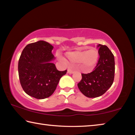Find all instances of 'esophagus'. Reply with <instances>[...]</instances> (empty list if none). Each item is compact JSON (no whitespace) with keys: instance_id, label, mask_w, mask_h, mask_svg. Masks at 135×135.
Returning <instances> with one entry per match:
<instances>
[{"instance_id":"esophagus-1","label":"esophagus","mask_w":135,"mask_h":135,"mask_svg":"<svg viewBox=\"0 0 135 135\" xmlns=\"http://www.w3.org/2000/svg\"><path fill=\"white\" fill-rule=\"evenodd\" d=\"M74 73V71L73 70H72L71 69H70V68H68V70H67V73L68 74H73V73Z\"/></svg>"}]
</instances>
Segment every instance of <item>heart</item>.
I'll list each match as a JSON object with an SVG mask.
<instances>
[{"label":"heart","mask_w":135,"mask_h":135,"mask_svg":"<svg viewBox=\"0 0 135 135\" xmlns=\"http://www.w3.org/2000/svg\"><path fill=\"white\" fill-rule=\"evenodd\" d=\"M68 59L73 62L80 61L83 64L84 70L92 69L97 64L99 59V52L95 47H91L88 50H80L73 52H68L65 54ZM87 68L85 69V68Z\"/></svg>","instance_id":"heart-1"}]
</instances>
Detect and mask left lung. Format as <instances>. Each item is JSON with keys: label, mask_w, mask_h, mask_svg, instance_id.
Segmentation results:
<instances>
[{"label": "left lung", "mask_w": 135, "mask_h": 135, "mask_svg": "<svg viewBox=\"0 0 135 135\" xmlns=\"http://www.w3.org/2000/svg\"><path fill=\"white\" fill-rule=\"evenodd\" d=\"M99 58L95 70L88 74H81V80L77 84L83 94L88 98L100 97L113 83L115 73L114 56L107 46L99 44Z\"/></svg>", "instance_id": "8db88e82"}]
</instances>
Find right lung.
<instances>
[{
    "label": "right lung",
    "instance_id": "add662e5",
    "mask_svg": "<svg viewBox=\"0 0 135 135\" xmlns=\"http://www.w3.org/2000/svg\"><path fill=\"white\" fill-rule=\"evenodd\" d=\"M54 46L45 41L27 45L18 62L21 85L27 95L36 99H45L55 90L61 77L67 70L59 71L52 62L55 59Z\"/></svg>",
    "mask_w": 135,
    "mask_h": 135
}]
</instances>
